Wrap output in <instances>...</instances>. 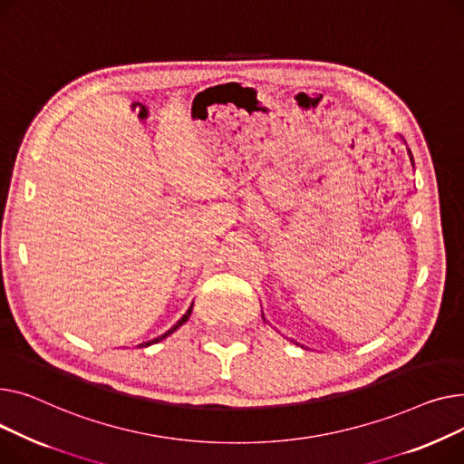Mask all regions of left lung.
I'll use <instances>...</instances> for the list:
<instances>
[{"label":"left lung","mask_w":464,"mask_h":464,"mask_svg":"<svg viewBox=\"0 0 464 464\" xmlns=\"http://www.w3.org/2000/svg\"><path fill=\"white\" fill-rule=\"evenodd\" d=\"M408 155H411V160L414 162V159H412V153H411V150H408Z\"/></svg>","instance_id":"8db88e82"}]
</instances>
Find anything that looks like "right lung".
Instances as JSON below:
<instances>
[{"instance_id": "add662e5", "label": "right lung", "mask_w": 464, "mask_h": 464, "mask_svg": "<svg viewBox=\"0 0 464 464\" xmlns=\"http://www.w3.org/2000/svg\"><path fill=\"white\" fill-rule=\"evenodd\" d=\"M190 311H193V305H190V307H188V311H187V313H185V314H183V318H181V320H179V322H178V324H176V325H174V328H172V330H170V332H167V334H165V335H160V337H157V339H153V341H151V343H159V341H162V339H165V337H167V335H170V334H172V332H176V330H178V328H179V325H181V324H183V322H187V318H188V314H190ZM151 343H146V346H150V344H151Z\"/></svg>"}]
</instances>
